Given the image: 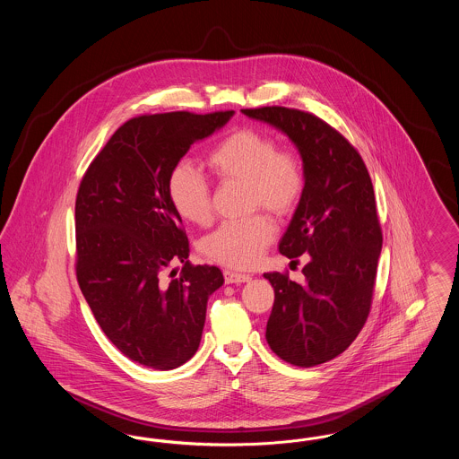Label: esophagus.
I'll return each mask as SVG.
<instances>
[{"label":"esophagus","instance_id":"1","mask_svg":"<svg viewBox=\"0 0 459 459\" xmlns=\"http://www.w3.org/2000/svg\"><path fill=\"white\" fill-rule=\"evenodd\" d=\"M223 277H225V282H227V284H244V282H249V281H251V275L238 273V272H232V270H225V272H223Z\"/></svg>","mask_w":459,"mask_h":459}]
</instances>
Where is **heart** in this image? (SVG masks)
<instances>
[{
    "instance_id": "b5f03b06",
    "label": "heart",
    "mask_w": 459,
    "mask_h": 459,
    "mask_svg": "<svg viewBox=\"0 0 459 459\" xmlns=\"http://www.w3.org/2000/svg\"><path fill=\"white\" fill-rule=\"evenodd\" d=\"M208 165L223 182H246L251 210L264 208L277 217L289 215L305 189L299 160L279 152L275 139L256 129L229 134L208 156ZM169 197L175 212L187 221L208 225L212 220V189L208 180L186 161L169 175ZM275 238V227L264 215L225 221L201 242L203 253L230 268H253Z\"/></svg>"
}]
</instances>
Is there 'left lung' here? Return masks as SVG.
<instances>
[{"label":"left lung","instance_id":"1","mask_svg":"<svg viewBox=\"0 0 459 459\" xmlns=\"http://www.w3.org/2000/svg\"><path fill=\"white\" fill-rule=\"evenodd\" d=\"M285 134L303 160L305 189L279 242L289 260L307 255L305 282L263 277L275 290L266 342L294 367H316L348 350L370 313L382 230L370 175L348 139L301 109H242Z\"/></svg>","mask_w":459,"mask_h":459}]
</instances>
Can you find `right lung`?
I'll list each match as a JSON object with an SVG mask.
<instances>
[{
	"label": "right lung",
	"instance_id": "1",
	"mask_svg": "<svg viewBox=\"0 0 459 459\" xmlns=\"http://www.w3.org/2000/svg\"><path fill=\"white\" fill-rule=\"evenodd\" d=\"M234 111L143 115L109 137L75 199L77 281L101 330L129 359L174 370L201 342L217 266L191 264L169 175L189 148L221 129ZM182 262L172 280L162 273Z\"/></svg>",
	"mask_w": 459,
	"mask_h": 459
}]
</instances>
